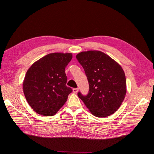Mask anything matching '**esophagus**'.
<instances>
[{
  "mask_svg": "<svg viewBox=\"0 0 154 154\" xmlns=\"http://www.w3.org/2000/svg\"><path fill=\"white\" fill-rule=\"evenodd\" d=\"M72 91L74 93H77L78 92V88H74L72 89Z\"/></svg>",
  "mask_w": 154,
  "mask_h": 154,
  "instance_id": "34e87169",
  "label": "esophagus"
}]
</instances>
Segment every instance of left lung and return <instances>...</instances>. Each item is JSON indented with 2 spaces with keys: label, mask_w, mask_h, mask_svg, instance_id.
<instances>
[{
  "label": "left lung",
  "mask_w": 154,
  "mask_h": 154,
  "mask_svg": "<svg viewBox=\"0 0 154 154\" xmlns=\"http://www.w3.org/2000/svg\"><path fill=\"white\" fill-rule=\"evenodd\" d=\"M76 58L84 69L89 83L87 96L78 92V97L96 117L105 118L116 112L127 93L125 74L122 66L100 51H82Z\"/></svg>",
  "instance_id": "left-lung-1"
}]
</instances>
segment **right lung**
<instances>
[{
  "instance_id": "add662e5",
  "label": "right lung",
  "mask_w": 154,
  "mask_h": 154,
  "mask_svg": "<svg viewBox=\"0 0 154 154\" xmlns=\"http://www.w3.org/2000/svg\"><path fill=\"white\" fill-rule=\"evenodd\" d=\"M72 58L70 53H50L27 70L23 91L27 103L37 114L54 116L67 101L72 90L66 86L65 68Z\"/></svg>"
}]
</instances>
